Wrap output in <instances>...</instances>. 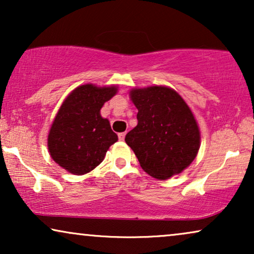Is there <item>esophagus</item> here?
I'll return each instance as SVG.
<instances>
[{"label": "esophagus", "mask_w": 254, "mask_h": 254, "mask_svg": "<svg viewBox=\"0 0 254 254\" xmlns=\"http://www.w3.org/2000/svg\"><path fill=\"white\" fill-rule=\"evenodd\" d=\"M118 136H119V140H120V141H124V140H125V136H126V131H123V133H119V134H118Z\"/></svg>", "instance_id": "1"}]
</instances>
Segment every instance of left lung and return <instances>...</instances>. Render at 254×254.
Wrapping results in <instances>:
<instances>
[{"label": "left lung", "mask_w": 254, "mask_h": 254, "mask_svg": "<svg viewBox=\"0 0 254 254\" xmlns=\"http://www.w3.org/2000/svg\"><path fill=\"white\" fill-rule=\"evenodd\" d=\"M130 98L138 110L137 126L128 131L125 141L141 168L157 179L178 175L200 148V131L192 111L166 86L133 89Z\"/></svg>", "instance_id": "obj_1"}]
</instances>
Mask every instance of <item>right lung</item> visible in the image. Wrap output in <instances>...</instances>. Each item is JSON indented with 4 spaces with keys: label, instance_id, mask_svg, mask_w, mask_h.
I'll return each mask as SVG.
<instances>
[{
    "label": "right lung",
    "instance_id": "right-lung-1",
    "mask_svg": "<svg viewBox=\"0 0 254 254\" xmlns=\"http://www.w3.org/2000/svg\"><path fill=\"white\" fill-rule=\"evenodd\" d=\"M116 86L76 88L62 104L48 135V150L59 165L74 175L98 166L107 149L118 141L110 121L100 116L104 103L117 93Z\"/></svg>",
    "mask_w": 254,
    "mask_h": 254
}]
</instances>
